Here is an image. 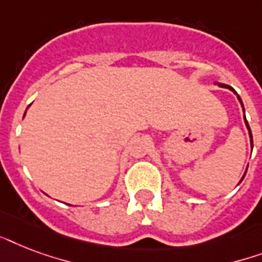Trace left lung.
Segmentation results:
<instances>
[{"label": "left lung", "mask_w": 262, "mask_h": 262, "mask_svg": "<svg viewBox=\"0 0 262 262\" xmlns=\"http://www.w3.org/2000/svg\"><path fill=\"white\" fill-rule=\"evenodd\" d=\"M219 85H220V87H223V88H228V90L232 91V92H234V94L236 95V92H235V91H234V88H231V87H230V85H227V84H219ZM236 98H238V100H239L241 104H242V100H241L239 95H236ZM242 108H244V104H242ZM244 113H245V108H244ZM245 123H246V126H248L249 136H250V143H252V147H253V136H252V130H250V126H249V123H248V121H246V118H245ZM245 175H246V172H245V174H244V177H242V179L245 178ZM242 179H241L239 182H242Z\"/></svg>", "instance_id": "obj_1"}]
</instances>
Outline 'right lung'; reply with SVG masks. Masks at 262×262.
<instances>
[{
	"instance_id": "1",
	"label": "right lung",
	"mask_w": 262,
	"mask_h": 262,
	"mask_svg": "<svg viewBox=\"0 0 262 262\" xmlns=\"http://www.w3.org/2000/svg\"><path fill=\"white\" fill-rule=\"evenodd\" d=\"M24 115H26V114H24Z\"/></svg>"
}]
</instances>
